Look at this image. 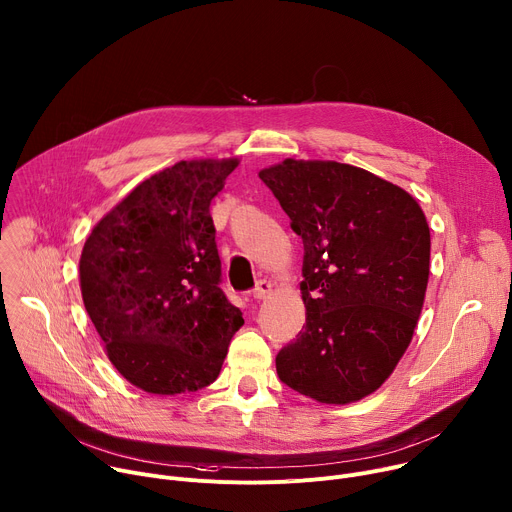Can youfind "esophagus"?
<instances>
[{
	"label": "esophagus",
	"mask_w": 512,
	"mask_h": 512,
	"mask_svg": "<svg viewBox=\"0 0 512 512\" xmlns=\"http://www.w3.org/2000/svg\"><path fill=\"white\" fill-rule=\"evenodd\" d=\"M271 288H273V286H271V282H267V280H259L251 294H253V298H255V300H263V298L271 292Z\"/></svg>",
	"instance_id": "esophagus-1"
}]
</instances>
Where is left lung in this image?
Wrapping results in <instances>:
<instances>
[{"mask_svg":"<svg viewBox=\"0 0 512 512\" xmlns=\"http://www.w3.org/2000/svg\"><path fill=\"white\" fill-rule=\"evenodd\" d=\"M304 243L306 324L275 357L280 380L324 404L376 392L408 349L429 284L431 232L398 185L337 161L259 171Z\"/></svg>","mask_w":512,"mask_h":512,"instance_id":"8db88e82","label":"left lung"}]
</instances>
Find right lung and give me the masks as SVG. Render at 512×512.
<instances>
[{"mask_svg": "<svg viewBox=\"0 0 512 512\" xmlns=\"http://www.w3.org/2000/svg\"><path fill=\"white\" fill-rule=\"evenodd\" d=\"M239 159L179 161L116 204L79 259L85 310L136 388L173 396L212 384L243 314L220 290L210 216Z\"/></svg>", "mask_w": 512, "mask_h": 512, "instance_id": "1", "label": "right lung"}]
</instances>
